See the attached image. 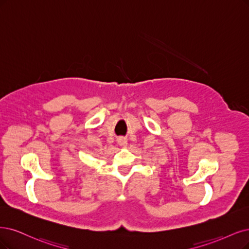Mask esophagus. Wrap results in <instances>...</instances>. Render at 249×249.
<instances>
[{
  "instance_id": "34e87169",
  "label": "esophagus",
  "mask_w": 249,
  "mask_h": 249,
  "mask_svg": "<svg viewBox=\"0 0 249 249\" xmlns=\"http://www.w3.org/2000/svg\"><path fill=\"white\" fill-rule=\"evenodd\" d=\"M118 143H119V145L124 146V145L127 144V141L124 139V137H119V139H118Z\"/></svg>"
}]
</instances>
